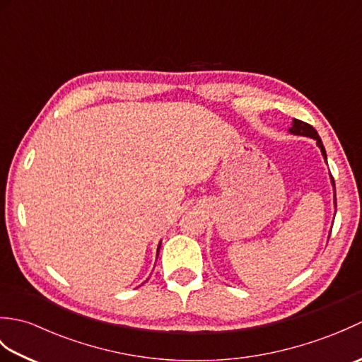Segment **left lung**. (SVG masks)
<instances>
[{"label":"left lung","mask_w":362,"mask_h":362,"mask_svg":"<svg viewBox=\"0 0 362 362\" xmlns=\"http://www.w3.org/2000/svg\"><path fill=\"white\" fill-rule=\"evenodd\" d=\"M289 134L298 135V136H308V138H313V140H316V144L319 146V149H320V152H322V157H324L325 163H327V152H325V148H324V144H322V140H320L319 134L316 132V129H314L313 126L306 124V122L300 121V119H292V126H291V129H289ZM329 180H332V187H333V193H334V194H333V196H334V209H336V187H334V179H333L332 174H329ZM334 214H336V211H334ZM333 221H334V219H333Z\"/></svg>","instance_id":"8db88e82"}]
</instances>
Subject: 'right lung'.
I'll use <instances>...</instances> for the list:
<instances>
[{
  "instance_id": "1",
  "label": "right lung",
  "mask_w": 362,
  "mask_h": 362,
  "mask_svg": "<svg viewBox=\"0 0 362 362\" xmlns=\"http://www.w3.org/2000/svg\"><path fill=\"white\" fill-rule=\"evenodd\" d=\"M160 245H161V241L158 243V247H157V257H158V252H160Z\"/></svg>"
}]
</instances>
